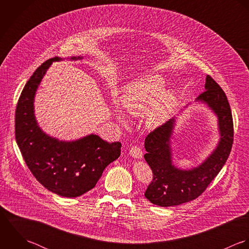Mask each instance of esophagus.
Listing matches in <instances>:
<instances>
[{"label":"esophagus","mask_w":249,"mask_h":249,"mask_svg":"<svg viewBox=\"0 0 249 249\" xmlns=\"http://www.w3.org/2000/svg\"><path fill=\"white\" fill-rule=\"evenodd\" d=\"M130 155L132 157H134L135 159H142L143 157V154H142V151L139 147V146H133L131 149H130Z\"/></svg>","instance_id":"1"}]
</instances>
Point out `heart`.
I'll return each mask as SVG.
<instances>
[{
  "mask_svg": "<svg viewBox=\"0 0 249 249\" xmlns=\"http://www.w3.org/2000/svg\"><path fill=\"white\" fill-rule=\"evenodd\" d=\"M164 87V79L160 75H148L128 84L121 95L125 112L138 117L146 115L150 127L163 123L179 102L178 93ZM119 119L124 120L122 116Z\"/></svg>",
  "mask_w": 249,
  "mask_h": 249,
  "instance_id": "heart-1",
  "label": "heart"
}]
</instances>
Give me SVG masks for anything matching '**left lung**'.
<instances>
[{"label":"left lung","instance_id":"left-lung-1","mask_svg":"<svg viewBox=\"0 0 249 249\" xmlns=\"http://www.w3.org/2000/svg\"><path fill=\"white\" fill-rule=\"evenodd\" d=\"M196 102L207 105L217 117L220 136L217 146L198 166L181 169L172 161L171 139L175 117L152 131L145 138L144 159L152 169L153 180L144 196L155 205L171 207L197 198L230 155L234 137L232 111L224 91L211 76L206 77L205 91Z\"/></svg>","mask_w":249,"mask_h":249}]
</instances>
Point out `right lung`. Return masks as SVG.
Wrapping results in <instances>:
<instances>
[{
  "instance_id": "right-lung-1",
  "label": "right lung",
  "mask_w": 249,
  "mask_h": 249,
  "mask_svg": "<svg viewBox=\"0 0 249 249\" xmlns=\"http://www.w3.org/2000/svg\"><path fill=\"white\" fill-rule=\"evenodd\" d=\"M58 60L55 56L43 62L27 82L16 106L15 139L26 164L43 187L63 197H77L95 187L104 169L119 158L121 143H108L93 134L63 142L41 130L35 115V96L47 69Z\"/></svg>"
}]
</instances>
